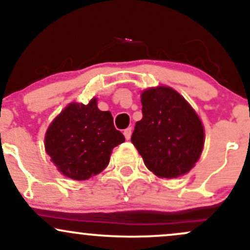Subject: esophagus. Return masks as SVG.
Segmentation results:
<instances>
[{
	"label": "esophagus",
	"mask_w": 250,
	"mask_h": 250,
	"mask_svg": "<svg viewBox=\"0 0 250 250\" xmlns=\"http://www.w3.org/2000/svg\"><path fill=\"white\" fill-rule=\"evenodd\" d=\"M123 134H125V139H127V140L130 139V136H131V128L129 127V128H127V129H125V131H123Z\"/></svg>",
	"instance_id": "34e87169"
}]
</instances>
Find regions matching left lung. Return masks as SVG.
Wrapping results in <instances>:
<instances>
[{
  "mask_svg": "<svg viewBox=\"0 0 250 250\" xmlns=\"http://www.w3.org/2000/svg\"><path fill=\"white\" fill-rule=\"evenodd\" d=\"M142 119L131 142L145 165L159 177L188 173L202 153L205 131L194 109L174 89H147L141 95Z\"/></svg>",
  "mask_w": 250,
  "mask_h": 250,
  "instance_id": "left-lung-1",
  "label": "left lung"
}]
</instances>
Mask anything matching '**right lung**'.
<instances>
[{
  "label": "right lung",
  "instance_id": "add662e5",
  "mask_svg": "<svg viewBox=\"0 0 250 250\" xmlns=\"http://www.w3.org/2000/svg\"><path fill=\"white\" fill-rule=\"evenodd\" d=\"M122 142L110 111L100 110L93 99L88 104L71 103L54 120L45 134V151L64 176L82 181L101 173Z\"/></svg>",
  "mask_w": 250,
  "mask_h": 250
}]
</instances>
